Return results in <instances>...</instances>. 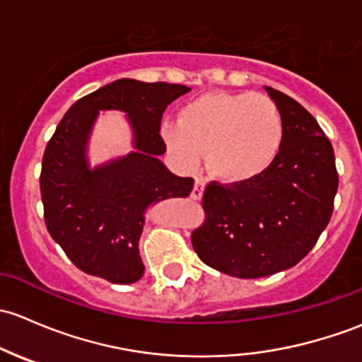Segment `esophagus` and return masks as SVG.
Returning <instances> with one entry per match:
<instances>
[{
	"mask_svg": "<svg viewBox=\"0 0 362 362\" xmlns=\"http://www.w3.org/2000/svg\"><path fill=\"white\" fill-rule=\"evenodd\" d=\"M204 188H206V182H204L202 177H195V185H193V189H192V199L193 200L202 199Z\"/></svg>",
	"mask_w": 362,
	"mask_h": 362,
	"instance_id": "34e87169",
	"label": "esophagus"
}]
</instances>
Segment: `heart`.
Returning <instances> with one entry per match:
<instances>
[{"instance_id":"heart-1","label":"heart","mask_w":362,"mask_h":362,"mask_svg":"<svg viewBox=\"0 0 362 362\" xmlns=\"http://www.w3.org/2000/svg\"><path fill=\"white\" fill-rule=\"evenodd\" d=\"M167 153L185 170L200 155L221 182L251 181L275 162L284 143V118L274 99L258 92H209L181 107L177 125H165Z\"/></svg>"}]
</instances>
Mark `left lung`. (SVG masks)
<instances>
[{
	"instance_id": "obj_1",
	"label": "left lung",
	"mask_w": 362,
	"mask_h": 362,
	"mask_svg": "<svg viewBox=\"0 0 362 362\" xmlns=\"http://www.w3.org/2000/svg\"><path fill=\"white\" fill-rule=\"evenodd\" d=\"M267 88L284 118V143L262 176L235 185L211 181L206 221L192 245L211 268L238 279L288 270L305 258L329 223L338 173L334 151L300 103Z\"/></svg>"
}]
</instances>
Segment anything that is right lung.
Instances as JSON below:
<instances>
[{
	"label": "right lung",
	"mask_w": 362,
	"mask_h": 362,
	"mask_svg": "<svg viewBox=\"0 0 362 362\" xmlns=\"http://www.w3.org/2000/svg\"><path fill=\"white\" fill-rule=\"evenodd\" d=\"M189 92L177 83L122 78L78 99L45 148L40 189L48 233L81 272L113 284L144 274L139 237L151 204L188 197L192 177H180L158 160L165 153L160 124L165 107ZM129 117L136 151L90 170L86 141L99 110Z\"/></svg>",
	"instance_id": "obj_1"
}]
</instances>
